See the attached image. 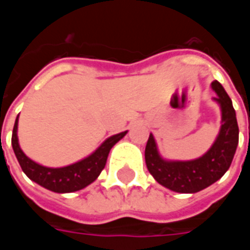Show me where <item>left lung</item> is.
I'll return each mask as SVG.
<instances>
[{
	"instance_id": "1",
	"label": "left lung",
	"mask_w": 250,
	"mask_h": 250,
	"mask_svg": "<svg viewBox=\"0 0 250 250\" xmlns=\"http://www.w3.org/2000/svg\"><path fill=\"white\" fill-rule=\"evenodd\" d=\"M217 93L214 100L221 105L222 125L220 134L205 155L194 161H165L158 152L157 143L150 134L145 150L148 171L158 184L177 193H197L204 190L228 171L238 145V125L230 98L220 83L213 82Z\"/></svg>"
}]
</instances>
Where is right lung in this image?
<instances>
[{
    "label": "right lung",
    "mask_w": 250,
    "mask_h": 250,
    "mask_svg": "<svg viewBox=\"0 0 250 250\" xmlns=\"http://www.w3.org/2000/svg\"><path fill=\"white\" fill-rule=\"evenodd\" d=\"M17 125H19V116L13 127L12 146L22 171L28 175V178L35 181L36 184L55 193H73L92 184L105 166L109 150L127 134V131H125L109 136L96 151L92 152L89 157L82 159L80 162L73 163L65 167L52 168L33 162L22 152V150L20 148L19 138H17Z\"/></svg>",
    "instance_id": "right-lung-1"
}]
</instances>
